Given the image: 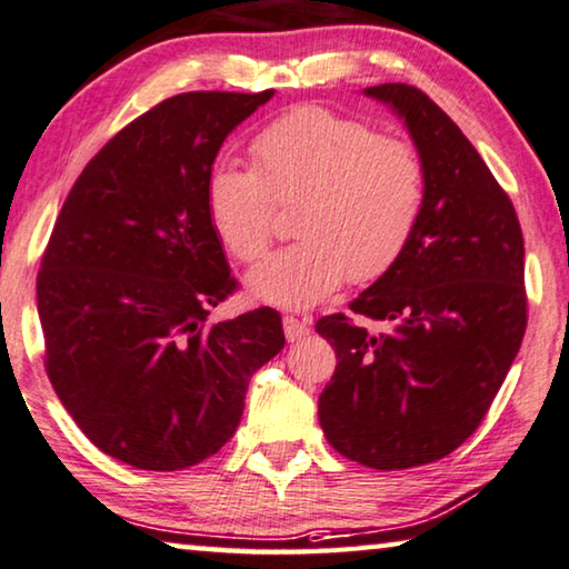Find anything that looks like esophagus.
Instances as JSON below:
<instances>
[{
  "instance_id": "esophagus-1",
  "label": "esophagus",
  "mask_w": 569,
  "mask_h": 569,
  "mask_svg": "<svg viewBox=\"0 0 569 569\" xmlns=\"http://www.w3.org/2000/svg\"><path fill=\"white\" fill-rule=\"evenodd\" d=\"M311 331L309 321L303 319H296V317H283V333L288 341H299L301 337H306V333Z\"/></svg>"
}]
</instances>
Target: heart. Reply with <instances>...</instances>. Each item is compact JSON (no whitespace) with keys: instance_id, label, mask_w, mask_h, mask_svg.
<instances>
[{"instance_id":"1","label":"heart","mask_w":569,"mask_h":569,"mask_svg":"<svg viewBox=\"0 0 569 569\" xmlns=\"http://www.w3.org/2000/svg\"><path fill=\"white\" fill-rule=\"evenodd\" d=\"M256 167L218 161L207 177V210L240 263L268 250L276 207L301 202V240L248 276L258 301L309 309L347 281L369 283L402 256L426 200L418 149L382 139L369 123L301 108L252 141Z\"/></svg>"}]
</instances>
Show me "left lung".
<instances>
[{"label": "left lung", "mask_w": 569, "mask_h": 569, "mask_svg": "<svg viewBox=\"0 0 569 569\" xmlns=\"http://www.w3.org/2000/svg\"><path fill=\"white\" fill-rule=\"evenodd\" d=\"M390 106L426 167V200L402 256L345 313L317 321L337 351L319 398L333 450L377 471L432 463L479 428L527 329L525 238L473 143L422 90L365 88Z\"/></svg>", "instance_id": "1"}]
</instances>
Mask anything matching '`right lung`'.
Listing matches in <instances>:
<instances>
[{
  "mask_svg": "<svg viewBox=\"0 0 569 569\" xmlns=\"http://www.w3.org/2000/svg\"><path fill=\"white\" fill-rule=\"evenodd\" d=\"M273 98L171 96L88 161L38 273L44 369L106 456L179 471L236 432L250 377L283 349L281 313L212 321L236 291L207 210V177L232 129Z\"/></svg>",
  "mask_w": 569,
  "mask_h": 569,
  "instance_id": "obj_1",
  "label": "right lung"
}]
</instances>
